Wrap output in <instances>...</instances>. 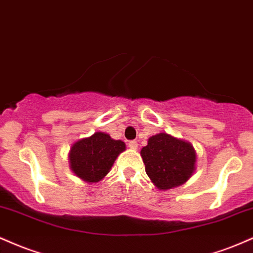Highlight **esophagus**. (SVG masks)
Returning a JSON list of instances; mask_svg holds the SVG:
<instances>
[{
	"label": "esophagus",
	"instance_id": "1",
	"mask_svg": "<svg viewBox=\"0 0 253 253\" xmlns=\"http://www.w3.org/2000/svg\"><path fill=\"white\" fill-rule=\"evenodd\" d=\"M127 147L130 148V149H137L138 144L136 141H129V143H127Z\"/></svg>",
	"mask_w": 253,
	"mask_h": 253
}]
</instances>
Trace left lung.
<instances>
[{"mask_svg": "<svg viewBox=\"0 0 253 253\" xmlns=\"http://www.w3.org/2000/svg\"><path fill=\"white\" fill-rule=\"evenodd\" d=\"M141 156L145 173L162 191L185 183L192 176L197 161L191 143L163 132L148 139V145L142 148Z\"/></svg>", "mask_w": 253, "mask_h": 253, "instance_id": "1", "label": "left lung"}]
</instances>
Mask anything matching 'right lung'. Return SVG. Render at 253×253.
I'll use <instances>...</instances> for the list:
<instances>
[{"label":"right lung","mask_w":253,"mask_h":253,"mask_svg":"<svg viewBox=\"0 0 253 253\" xmlns=\"http://www.w3.org/2000/svg\"><path fill=\"white\" fill-rule=\"evenodd\" d=\"M126 144L115 141L108 133L96 132L72 145L70 151L71 169L86 182H98L109 173Z\"/></svg>","instance_id":"add662e5"}]
</instances>
